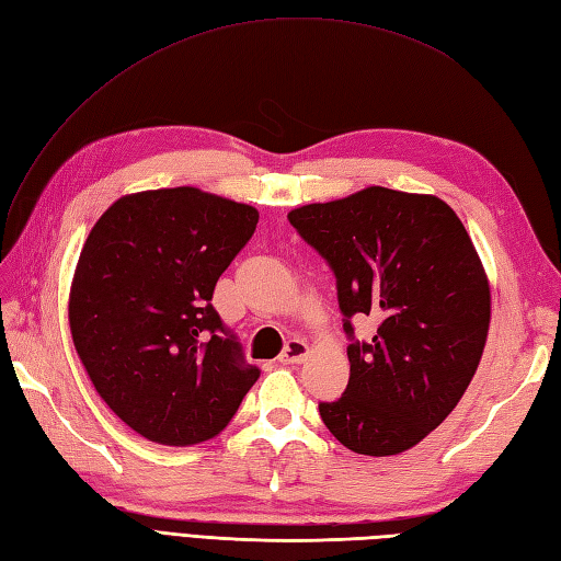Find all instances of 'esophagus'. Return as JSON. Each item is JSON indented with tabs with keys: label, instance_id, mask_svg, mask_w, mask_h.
<instances>
[{
	"label": "esophagus",
	"instance_id": "obj_1",
	"mask_svg": "<svg viewBox=\"0 0 561 561\" xmlns=\"http://www.w3.org/2000/svg\"><path fill=\"white\" fill-rule=\"evenodd\" d=\"M306 355H308V343L300 341V339H291V341H286V346L279 355V363L298 365V363L306 360Z\"/></svg>",
	"mask_w": 561,
	"mask_h": 561
}]
</instances>
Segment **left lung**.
Returning a JSON list of instances; mask_svg holds the SVG:
<instances>
[{
	"label": "left lung",
	"instance_id": "obj_1",
	"mask_svg": "<svg viewBox=\"0 0 561 561\" xmlns=\"http://www.w3.org/2000/svg\"><path fill=\"white\" fill-rule=\"evenodd\" d=\"M336 277L351 379L320 417L348 450H410L459 403L479 367L491 291L477 249L445 201L369 186L289 213ZM380 320L369 342L352 318Z\"/></svg>",
	"mask_w": 561,
	"mask_h": 561
}]
</instances>
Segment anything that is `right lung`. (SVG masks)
<instances>
[{"label": "right lung", "instance_id": "obj_1", "mask_svg": "<svg viewBox=\"0 0 561 561\" xmlns=\"http://www.w3.org/2000/svg\"><path fill=\"white\" fill-rule=\"evenodd\" d=\"M255 225L247 204L175 186L123 196L92 227L70 332L96 393L139 436H218L261 377L210 304Z\"/></svg>", "mask_w": 561, "mask_h": 561}]
</instances>
